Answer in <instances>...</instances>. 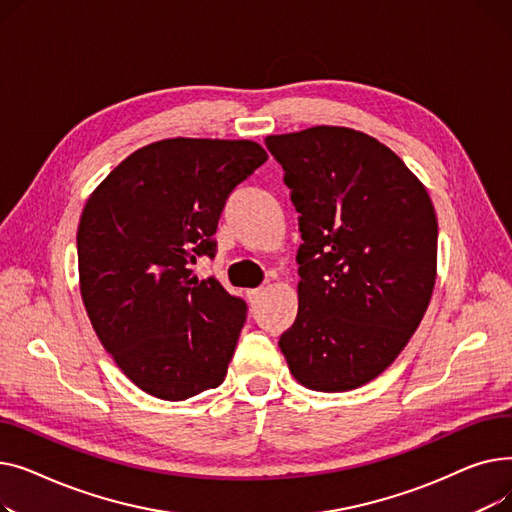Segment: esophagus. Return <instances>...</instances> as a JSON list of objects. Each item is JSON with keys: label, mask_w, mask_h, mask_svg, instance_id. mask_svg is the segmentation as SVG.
<instances>
[{"label": "esophagus", "mask_w": 512, "mask_h": 512, "mask_svg": "<svg viewBox=\"0 0 512 512\" xmlns=\"http://www.w3.org/2000/svg\"><path fill=\"white\" fill-rule=\"evenodd\" d=\"M263 288H253V290H247V299H249V303L251 305H255V303H259V299L263 297Z\"/></svg>", "instance_id": "34e87169"}]
</instances>
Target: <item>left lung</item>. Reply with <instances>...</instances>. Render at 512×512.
Returning a JSON list of instances; mask_svg holds the SVG:
<instances>
[{
	"label": "left lung",
	"mask_w": 512,
	"mask_h": 512,
	"mask_svg": "<svg viewBox=\"0 0 512 512\" xmlns=\"http://www.w3.org/2000/svg\"><path fill=\"white\" fill-rule=\"evenodd\" d=\"M299 211V313L280 348L299 384L355 390L390 367L436 284L425 186L365 132L313 126L265 139Z\"/></svg>",
	"instance_id": "left-lung-1"
}]
</instances>
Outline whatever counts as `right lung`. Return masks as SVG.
<instances>
[{
    "label": "right lung",
    "mask_w": 512,
    "mask_h": 512,
    "mask_svg": "<svg viewBox=\"0 0 512 512\" xmlns=\"http://www.w3.org/2000/svg\"><path fill=\"white\" fill-rule=\"evenodd\" d=\"M265 161L253 141L166 139L128 155L89 197L80 294L103 348L143 392L186 400L224 382L247 303L191 265L215 255L226 199Z\"/></svg>",
    "instance_id": "obj_1"
}]
</instances>
